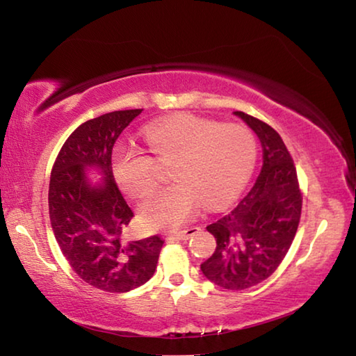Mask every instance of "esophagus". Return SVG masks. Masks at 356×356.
I'll list each match as a JSON object with an SVG mask.
<instances>
[{
	"mask_svg": "<svg viewBox=\"0 0 356 356\" xmlns=\"http://www.w3.org/2000/svg\"><path fill=\"white\" fill-rule=\"evenodd\" d=\"M197 231H200V227L191 226L188 229H185V231L171 234V236H168V240H188L190 237L195 236V234H197Z\"/></svg>",
	"mask_w": 356,
	"mask_h": 356,
	"instance_id": "34e87169",
	"label": "esophagus"
}]
</instances>
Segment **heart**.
<instances>
[{
  "instance_id": "obj_1",
  "label": "heart",
  "mask_w": 356,
  "mask_h": 356,
  "mask_svg": "<svg viewBox=\"0 0 356 356\" xmlns=\"http://www.w3.org/2000/svg\"><path fill=\"white\" fill-rule=\"evenodd\" d=\"M144 136L161 160L174 159L172 185L150 195L140 207L149 229H174L197 213L204 202L216 207L234 200L251 177L257 159L252 131L240 124L177 114L147 125ZM155 159L135 143L113 150V174L130 196H144L155 185Z\"/></svg>"
}]
</instances>
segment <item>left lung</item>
Listing matches in <instances>:
<instances>
[{"instance_id": "obj_1", "label": "left lung", "mask_w": 356, "mask_h": 356, "mask_svg": "<svg viewBox=\"0 0 356 356\" xmlns=\"http://www.w3.org/2000/svg\"><path fill=\"white\" fill-rule=\"evenodd\" d=\"M257 135L264 165L231 212L207 226L216 240L201 272L216 286L243 291L272 275L291 248L301 215L297 170L281 136L262 120L234 111Z\"/></svg>"}]
</instances>
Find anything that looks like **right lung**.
Instances as JSON below:
<instances>
[{
  "instance_id": "1",
  "label": "right lung",
  "mask_w": 356,
  "mask_h": 356,
  "mask_svg": "<svg viewBox=\"0 0 356 356\" xmlns=\"http://www.w3.org/2000/svg\"><path fill=\"white\" fill-rule=\"evenodd\" d=\"M143 110L89 119L72 134L53 166L48 190L51 229L74 272L102 291L130 292L152 278L163 240L127 242L134 216L113 176L111 152L122 130ZM101 174L92 178L90 171Z\"/></svg>"
}]
</instances>
